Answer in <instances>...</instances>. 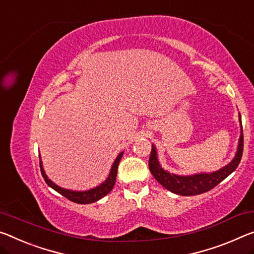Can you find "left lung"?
Instances as JSON below:
<instances>
[{"mask_svg": "<svg viewBox=\"0 0 254 254\" xmlns=\"http://www.w3.org/2000/svg\"><path fill=\"white\" fill-rule=\"evenodd\" d=\"M240 123L242 124L240 115ZM243 154V130L241 126V135L239 140V146L234 158L226 166L220 168V170L212 173H198L193 175H176L171 174L170 172L165 171L160 166L157 157L156 147L152 144L150 157H149V170L154 178L163 185L165 189L171 191L175 194L180 195H196L204 193L211 189H214L216 185H218L221 181H224L229 174L236 170L242 158Z\"/></svg>", "mask_w": 254, "mask_h": 254, "instance_id": "left-lung-1", "label": "left lung"}]
</instances>
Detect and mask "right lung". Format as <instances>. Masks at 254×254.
Wrapping results in <instances>:
<instances>
[{"label": "right lung", "mask_w": 254, "mask_h": 254, "mask_svg": "<svg viewBox=\"0 0 254 254\" xmlns=\"http://www.w3.org/2000/svg\"><path fill=\"white\" fill-rule=\"evenodd\" d=\"M123 156V151L116 157V159L114 160V164L111 168L110 175L108 178L104 181V182L96 187L94 189H90V190L87 191H72V190H67V189H63L60 188L59 185H56L55 183L52 182V181L47 178V175L45 174V171L43 168V164L42 160H40V171H42V175L45 182L47 183L48 187H51L52 189H54L56 192H59L60 194H62L63 196H65L66 199H69L72 202L75 203H80V204H88V203H92L98 201L99 199H102L108 194L112 191L113 187H114L115 181H116V175H118V168H119V164L120 160Z\"/></svg>", "instance_id": "add662e5"}]
</instances>
